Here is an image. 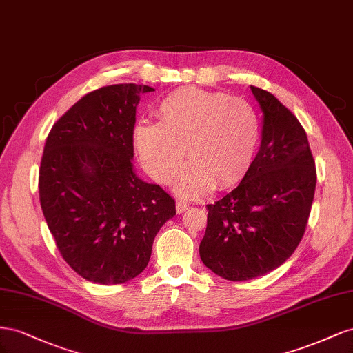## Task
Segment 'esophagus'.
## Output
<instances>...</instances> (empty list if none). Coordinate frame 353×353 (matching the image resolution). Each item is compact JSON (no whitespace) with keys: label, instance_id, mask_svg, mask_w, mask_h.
<instances>
[{"label":"esophagus","instance_id":"34e87169","mask_svg":"<svg viewBox=\"0 0 353 353\" xmlns=\"http://www.w3.org/2000/svg\"><path fill=\"white\" fill-rule=\"evenodd\" d=\"M189 208V204L188 203H185V201H177L176 203V211L179 214H182V213H185V211Z\"/></svg>","mask_w":353,"mask_h":353}]
</instances>
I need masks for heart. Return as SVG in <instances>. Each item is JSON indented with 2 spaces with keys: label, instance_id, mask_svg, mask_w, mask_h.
<instances>
[{
  "label": "heart",
  "instance_id": "heart-1",
  "mask_svg": "<svg viewBox=\"0 0 353 353\" xmlns=\"http://www.w3.org/2000/svg\"><path fill=\"white\" fill-rule=\"evenodd\" d=\"M157 115L159 123H139L133 139L140 164L158 183L177 176L185 150L189 164L176 183L185 198L234 186L247 174L260 123L244 99L182 87L161 100Z\"/></svg>",
  "mask_w": 353,
  "mask_h": 353
}]
</instances>
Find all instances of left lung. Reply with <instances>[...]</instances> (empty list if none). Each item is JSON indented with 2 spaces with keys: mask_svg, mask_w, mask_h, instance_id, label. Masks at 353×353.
Wrapping results in <instances>:
<instances>
[{
  "mask_svg": "<svg viewBox=\"0 0 353 353\" xmlns=\"http://www.w3.org/2000/svg\"><path fill=\"white\" fill-rule=\"evenodd\" d=\"M263 112L260 149L241 183L208 204L203 263L228 281L276 269L303 238L316 186L315 161L299 119L265 90L251 85Z\"/></svg>",
  "mask_w": 353,
  "mask_h": 353,
  "instance_id": "1",
  "label": "left lung"
}]
</instances>
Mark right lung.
<instances>
[{
  "instance_id": "add662e5",
  "label": "right lung",
  "mask_w": 353,
  "mask_h": 353,
  "mask_svg": "<svg viewBox=\"0 0 353 353\" xmlns=\"http://www.w3.org/2000/svg\"><path fill=\"white\" fill-rule=\"evenodd\" d=\"M152 87L115 84L85 94L46 140L39 203L60 254L79 276L123 284L142 274L154 239L176 203L139 179L133 132L140 94Z\"/></svg>"
}]
</instances>
